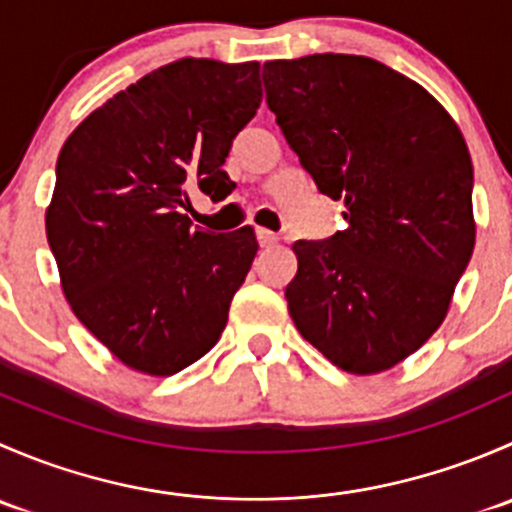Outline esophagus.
<instances>
[{
	"mask_svg": "<svg viewBox=\"0 0 512 512\" xmlns=\"http://www.w3.org/2000/svg\"><path fill=\"white\" fill-rule=\"evenodd\" d=\"M257 242L262 247H272L277 245V235L272 230H267V227H257Z\"/></svg>",
	"mask_w": 512,
	"mask_h": 512,
	"instance_id": "1",
	"label": "esophagus"
}]
</instances>
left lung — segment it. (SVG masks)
Masks as SVG:
<instances>
[{
  "instance_id": "1",
  "label": "left lung",
  "mask_w": 512,
  "mask_h": 512,
  "mask_svg": "<svg viewBox=\"0 0 512 512\" xmlns=\"http://www.w3.org/2000/svg\"><path fill=\"white\" fill-rule=\"evenodd\" d=\"M267 106L347 230L297 240L285 289L304 339L349 374L428 342L476 245L473 163L446 108L369 56L267 61Z\"/></svg>"
}]
</instances>
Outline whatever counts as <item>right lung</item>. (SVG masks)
<instances>
[{
	"label": "right lung",
	"instance_id": "obj_1",
	"mask_svg": "<svg viewBox=\"0 0 512 512\" xmlns=\"http://www.w3.org/2000/svg\"><path fill=\"white\" fill-rule=\"evenodd\" d=\"M262 101L260 64L178 59L118 91L56 160L46 240L79 322L118 361L170 376L218 344L257 255L250 225L210 232L190 190L232 193L223 163Z\"/></svg>",
	"mask_w": 512,
	"mask_h": 512
}]
</instances>
